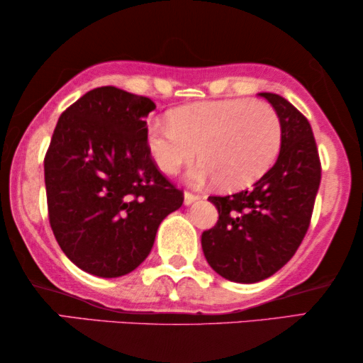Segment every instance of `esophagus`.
<instances>
[{
    "mask_svg": "<svg viewBox=\"0 0 363 363\" xmlns=\"http://www.w3.org/2000/svg\"><path fill=\"white\" fill-rule=\"evenodd\" d=\"M198 200H200V196L193 195V193H190V191H185V196H183V203H185L186 206H190L191 203H195Z\"/></svg>",
    "mask_w": 363,
    "mask_h": 363,
    "instance_id": "esophagus-1",
    "label": "esophagus"
}]
</instances>
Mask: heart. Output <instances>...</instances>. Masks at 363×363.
<instances>
[{"label": "heart", "instance_id": "heart-1", "mask_svg": "<svg viewBox=\"0 0 363 363\" xmlns=\"http://www.w3.org/2000/svg\"><path fill=\"white\" fill-rule=\"evenodd\" d=\"M168 125L148 130L147 150L155 167L175 175L182 167L201 163L190 180H213L236 191L261 180L281 150L282 125L274 107L251 99L186 104L167 113Z\"/></svg>", "mask_w": 363, "mask_h": 363}]
</instances>
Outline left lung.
<instances>
[{
  "label": "left lung",
  "mask_w": 363,
  "mask_h": 363,
  "mask_svg": "<svg viewBox=\"0 0 363 363\" xmlns=\"http://www.w3.org/2000/svg\"><path fill=\"white\" fill-rule=\"evenodd\" d=\"M282 125L279 157L252 190L210 196L218 223L201 235L208 264L228 281L252 284L294 256L309 228L320 162L307 118L284 97L261 92Z\"/></svg>",
  "instance_id": "obj_1"
}]
</instances>
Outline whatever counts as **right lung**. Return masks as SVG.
Segmentation results:
<instances>
[{
	"instance_id": "add662e5",
	"label": "right lung",
	"mask_w": 363,
	"mask_h": 363,
	"mask_svg": "<svg viewBox=\"0 0 363 363\" xmlns=\"http://www.w3.org/2000/svg\"><path fill=\"white\" fill-rule=\"evenodd\" d=\"M155 107L97 87L54 128L44 158L49 223L64 255L89 274L121 277L140 266L160 223L183 203L148 155L145 118Z\"/></svg>"
}]
</instances>
